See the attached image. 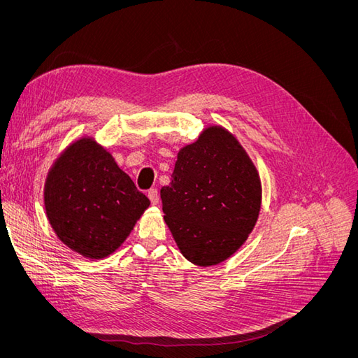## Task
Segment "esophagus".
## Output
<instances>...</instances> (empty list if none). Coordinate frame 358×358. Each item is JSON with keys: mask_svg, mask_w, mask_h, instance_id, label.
Here are the masks:
<instances>
[{"mask_svg": "<svg viewBox=\"0 0 358 358\" xmlns=\"http://www.w3.org/2000/svg\"><path fill=\"white\" fill-rule=\"evenodd\" d=\"M148 197H149L150 203H152V204H157V203H158V200H159V196H158V191H157L155 188H152V189H149V191H148Z\"/></svg>", "mask_w": 358, "mask_h": 358, "instance_id": "1", "label": "esophagus"}]
</instances>
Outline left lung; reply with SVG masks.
<instances>
[{
  "instance_id": "left-lung-1",
  "label": "left lung",
  "mask_w": 358,
  "mask_h": 358,
  "mask_svg": "<svg viewBox=\"0 0 358 358\" xmlns=\"http://www.w3.org/2000/svg\"><path fill=\"white\" fill-rule=\"evenodd\" d=\"M164 221L187 259L213 266L252 231L262 204L255 166L227 129L209 127L182 148L171 182L161 188Z\"/></svg>"
}]
</instances>
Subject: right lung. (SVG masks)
<instances>
[{
	"instance_id": "add662e5",
	"label": "right lung",
	"mask_w": 358,
	"mask_h": 358,
	"mask_svg": "<svg viewBox=\"0 0 358 358\" xmlns=\"http://www.w3.org/2000/svg\"><path fill=\"white\" fill-rule=\"evenodd\" d=\"M148 206L149 199L92 138L70 145L46 179L52 229L62 243L88 258L107 257L121 246Z\"/></svg>"
}]
</instances>
